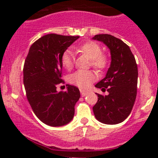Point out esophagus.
Listing matches in <instances>:
<instances>
[{
	"mask_svg": "<svg viewBox=\"0 0 158 158\" xmlns=\"http://www.w3.org/2000/svg\"><path fill=\"white\" fill-rule=\"evenodd\" d=\"M80 92H81V95H82V97L85 96V95L88 94V92H86V91H84L82 90V89H80Z\"/></svg>",
	"mask_w": 158,
	"mask_h": 158,
	"instance_id": "1",
	"label": "esophagus"
}]
</instances>
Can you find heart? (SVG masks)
<instances>
[{"instance_id": "obj_1", "label": "heart", "mask_w": 158, "mask_h": 158, "mask_svg": "<svg viewBox=\"0 0 158 158\" xmlns=\"http://www.w3.org/2000/svg\"><path fill=\"white\" fill-rule=\"evenodd\" d=\"M79 52L85 54L91 60V65L97 70H102L107 66L109 58L102 52L101 46L94 41H87L76 47ZM74 63V56L70 49H66L61 56V64L65 69H70ZM96 79L92 71L78 70L69 76V82L81 89H88Z\"/></svg>"}]
</instances>
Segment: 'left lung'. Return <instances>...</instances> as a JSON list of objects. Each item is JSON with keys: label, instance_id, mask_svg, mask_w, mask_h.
<instances>
[{"label": "left lung", "instance_id": "1", "mask_svg": "<svg viewBox=\"0 0 158 158\" xmlns=\"http://www.w3.org/2000/svg\"><path fill=\"white\" fill-rule=\"evenodd\" d=\"M93 40L104 43L110 49L111 61L106 77L95 85L109 95H98L93 106L98 121L107 125L121 123L131 111L137 95L138 66L130 48L110 34L95 35Z\"/></svg>", "mask_w": 158, "mask_h": 158}]
</instances>
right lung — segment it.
<instances>
[{
  "mask_svg": "<svg viewBox=\"0 0 158 158\" xmlns=\"http://www.w3.org/2000/svg\"><path fill=\"white\" fill-rule=\"evenodd\" d=\"M79 36L50 33L30 47L23 66L27 98L36 117L46 125L59 127L71 122L75 105L80 98L79 89L68 85L67 91H56L62 79L61 56Z\"/></svg>",
  "mask_w": 158,
  "mask_h": 158,
  "instance_id": "right-lung-1",
  "label": "right lung"
}]
</instances>
